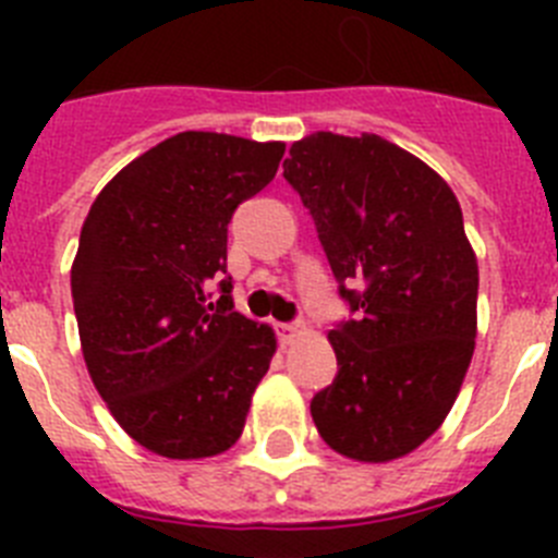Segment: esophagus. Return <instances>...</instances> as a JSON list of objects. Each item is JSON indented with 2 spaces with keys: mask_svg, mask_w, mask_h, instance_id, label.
I'll list each match as a JSON object with an SVG mask.
<instances>
[{
  "mask_svg": "<svg viewBox=\"0 0 558 558\" xmlns=\"http://www.w3.org/2000/svg\"><path fill=\"white\" fill-rule=\"evenodd\" d=\"M299 327H302V324H276V332H279V340H282L284 347L293 343L295 335H299Z\"/></svg>",
  "mask_w": 558,
  "mask_h": 558,
  "instance_id": "34e87169",
  "label": "esophagus"
}]
</instances>
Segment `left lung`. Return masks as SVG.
I'll list each match as a JSON object with an SVG mask.
<instances>
[{"instance_id":"left-lung-1","label":"left lung","mask_w":558,"mask_h":558,"mask_svg":"<svg viewBox=\"0 0 558 558\" xmlns=\"http://www.w3.org/2000/svg\"><path fill=\"white\" fill-rule=\"evenodd\" d=\"M284 179L357 313L329 332L340 368L310 402L315 427L354 461L408 456L441 427L475 352L477 256L458 198L377 133H310L290 147Z\"/></svg>"}]
</instances>
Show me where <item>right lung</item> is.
<instances>
[{
	"label": "right lung",
	"mask_w": 558,
	"mask_h": 558,
	"mask_svg": "<svg viewBox=\"0 0 558 558\" xmlns=\"http://www.w3.org/2000/svg\"><path fill=\"white\" fill-rule=\"evenodd\" d=\"M282 156L284 142L175 133L122 167L83 220L72 263L83 360L111 416L156 456H220L243 433L276 335L234 310L226 240Z\"/></svg>",
	"instance_id": "add662e5"
}]
</instances>
